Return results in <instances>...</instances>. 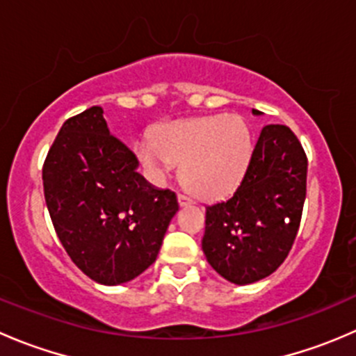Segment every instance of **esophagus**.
<instances>
[{
  "instance_id": "1",
  "label": "esophagus",
  "mask_w": 356,
  "mask_h": 356,
  "mask_svg": "<svg viewBox=\"0 0 356 356\" xmlns=\"http://www.w3.org/2000/svg\"><path fill=\"white\" fill-rule=\"evenodd\" d=\"M177 201H179V204H181V207H188V204H193V200L189 198L188 195H184V193H179Z\"/></svg>"
}]
</instances>
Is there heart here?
<instances>
[{"mask_svg": "<svg viewBox=\"0 0 356 356\" xmlns=\"http://www.w3.org/2000/svg\"><path fill=\"white\" fill-rule=\"evenodd\" d=\"M251 153V129L236 113L165 122L153 131L152 141L136 146L153 182L161 184L172 165L181 163L182 181L203 200L231 195L245 177Z\"/></svg>", "mask_w": 356, "mask_h": 356, "instance_id": "heart-1", "label": "heart"}]
</instances>
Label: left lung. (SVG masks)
I'll use <instances>...</instances> for the list:
<instances>
[{
    "instance_id": "1",
    "label": "left lung",
    "mask_w": 356,
    "mask_h": 356,
    "mask_svg": "<svg viewBox=\"0 0 356 356\" xmlns=\"http://www.w3.org/2000/svg\"><path fill=\"white\" fill-rule=\"evenodd\" d=\"M307 167V155L289 127L261 129L234 195L207 207L201 248L222 277L253 284L286 260L300 227Z\"/></svg>"
}]
</instances>
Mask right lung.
I'll use <instances>...</instances> for the list:
<instances>
[{
	"label": "right lung",
	"mask_w": 356,
	"mask_h": 356,
	"mask_svg": "<svg viewBox=\"0 0 356 356\" xmlns=\"http://www.w3.org/2000/svg\"><path fill=\"white\" fill-rule=\"evenodd\" d=\"M102 106L68 118L42 167L46 207L68 257L92 281H132L156 260L179 203L138 172Z\"/></svg>",
	"instance_id": "add662e5"
}]
</instances>
